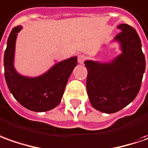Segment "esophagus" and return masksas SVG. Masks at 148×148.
Masks as SVG:
<instances>
[{
  "mask_svg": "<svg viewBox=\"0 0 148 148\" xmlns=\"http://www.w3.org/2000/svg\"><path fill=\"white\" fill-rule=\"evenodd\" d=\"M85 60H86V57L84 56V55H80V56H78V62H79V64H83Z\"/></svg>",
  "mask_w": 148,
  "mask_h": 148,
  "instance_id": "1",
  "label": "esophagus"
}]
</instances>
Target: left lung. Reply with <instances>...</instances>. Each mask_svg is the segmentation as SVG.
Instances as JSON below:
<instances>
[{
  "mask_svg": "<svg viewBox=\"0 0 148 148\" xmlns=\"http://www.w3.org/2000/svg\"><path fill=\"white\" fill-rule=\"evenodd\" d=\"M114 38L122 53L110 62L84 61L88 71L86 88L92 107L106 114L121 110L136 97L146 68L142 44L136 30L127 24Z\"/></svg>",
  "mask_w": 148,
  "mask_h": 148,
  "instance_id": "obj_1",
  "label": "left lung"
}]
</instances>
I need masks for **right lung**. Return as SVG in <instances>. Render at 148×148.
<instances>
[{
	"mask_svg": "<svg viewBox=\"0 0 148 148\" xmlns=\"http://www.w3.org/2000/svg\"><path fill=\"white\" fill-rule=\"evenodd\" d=\"M21 25L14 27L10 33L4 56L6 83L14 97L29 110L45 112L60 104L68 78L77 65V57L73 56L53 65L40 76H22L14 68L15 45Z\"/></svg>",
	"mask_w": 148,
	"mask_h": 148,
	"instance_id": "1",
	"label": "right lung"
}]
</instances>
